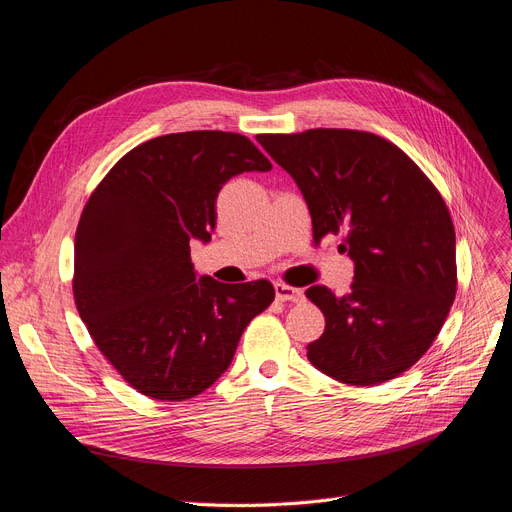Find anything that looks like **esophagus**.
Listing matches in <instances>:
<instances>
[{"instance_id": "1", "label": "esophagus", "mask_w": 512, "mask_h": 512, "mask_svg": "<svg viewBox=\"0 0 512 512\" xmlns=\"http://www.w3.org/2000/svg\"><path fill=\"white\" fill-rule=\"evenodd\" d=\"M275 295L281 302H304V291L297 287H289L285 283H275Z\"/></svg>"}]
</instances>
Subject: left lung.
<instances>
[{"mask_svg": "<svg viewBox=\"0 0 512 512\" xmlns=\"http://www.w3.org/2000/svg\"><path fill=\"white\" fill-rule=\"evenodd\" d=\"M258 142L302 192L314 239L345 231L351 293L312 285L326 326L308 345L322 374L351 386L397 378L422 357L457 293L448 208L401 148L376 134L316 128Z\"/></svg>", "mask_w": 512, "mask_h": 512, "instance_id": "obj_1", "label": "left lung"}]
</instances>
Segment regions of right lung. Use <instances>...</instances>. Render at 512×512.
Wrapping results in <instances>:
<instances>
[{"label":"right lung","mask_w":512,"mask_h":512,"mask_svg":"<svg viewBox=\"0 0 512 512\" xmlns=\"http://www.w3.org/2000/svg\"><path fill=\"white\" fill-rule=\"evenodd\" d=\"M242 134L198 130L132 148L88 198L74 242V297L90 337L138 393L200 395L231 366L268 281L198 277L190 242H210L227 179L268 171Z\"/></svg>","instance_id":"add662e5"}]
</instances>
